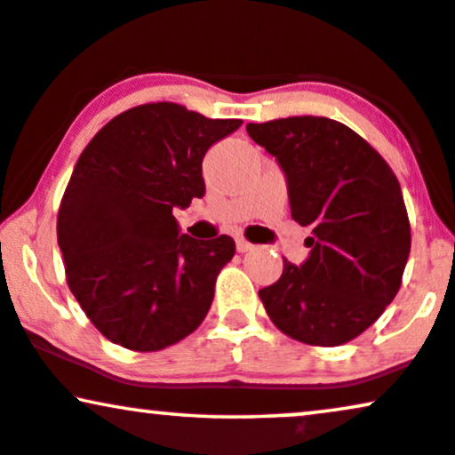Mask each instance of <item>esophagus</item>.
<instances>
[{
  "mask_svg": "<svg viewBox=\"0 0 455 455\" xmlns=\"http://www.w3.org/2000/svg\"><path fill=\"white\" fill-rule=\"evenodd\" d=\"M235 243H237V251H241V254H245V251L254 250V245H251L250 241L243 239V237H237V239H235Z\"/></svg>",
  "mask_w": 455,
  "mask_h": 455,
  "instance_id": "1",
  "label": "esophagus"
}]
</instances>
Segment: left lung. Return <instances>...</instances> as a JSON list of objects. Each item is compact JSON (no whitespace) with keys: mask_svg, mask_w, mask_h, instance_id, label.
Segmentation results:
<instances>
[{"mask_svg":"<svg viewBox=\"0 0 455 455\" xmlns=\"http://www.w3.org/2000/svg\"><path fill=\"white\" fill-rule=\"evenodd\" d=\"M256 145L277 157L291 218L307 227L310 256L258 291L285 336L340 347L363 333L395 300L411 247L410 218L382 155L327 117L247 124Z\"/></svg>","mask_w":455,"mask_h":455,"instance_id":"obj_1","label":"left lung"}]
</instances>
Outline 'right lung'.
Listing matches in <instances>:
<instances>
[{"label": "right lung", "mask_w": 455, "mask_h": 455, "mask_svg": "<svg viewBox=\"0 0 455 455\" xmlns=\"http://www.w3.org/2000/svg\"><path fill=\"white\" fill-rule=\"evenodd\" d=\"M241 124L148 102L113 117L79 155L56 233L68 290L107 340L153 353L205 319L235 241L180 235L172 210L204 197L201 161Z\"/></svg>", "instance_id": "1"}]
</instances>
